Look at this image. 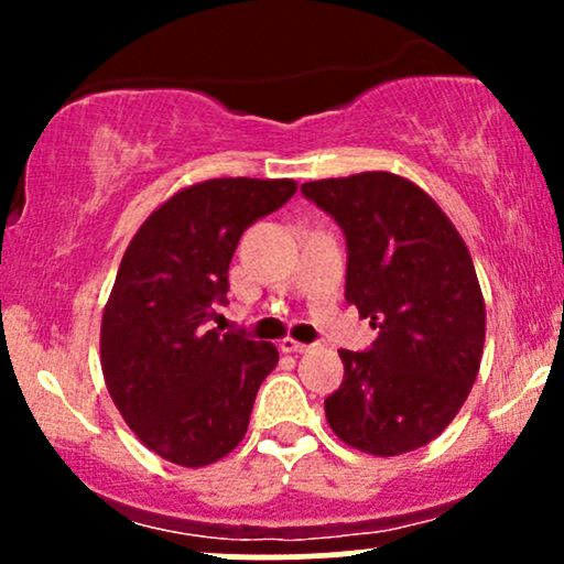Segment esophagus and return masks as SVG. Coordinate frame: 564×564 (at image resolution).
I'll use <instances>...</instances> for the list:
<instances>
[{
	"label": "esophagus",
	"mask_w": 564,
	"mask_h": 564,
	"mask_svg": "<svg viewBox=\"0 0 564 564\" xmlns=\"http://www.w3.org/2000/svg\"><path fill=\"white\" fill-rule=\"evenodd\" d=\"M281 349H283V352L302 355V352H310V349H313V345H304V341H296V339H283L281 341Z\"/></svg>",
	"instance_id": "34e87169"
}]
</instances>
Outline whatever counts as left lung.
<instances>
[{
    "label": "left lung",
    "mask_w": 564,
    "mask_h": 564,
    "mask_svg": "<svg viewBox=\"0 0 564 564\" xmlns=\"http://www.w3.org/2000/svg\"><path fill=\"white\" fill-rule=\"evenodd\" d=\"M347 238L345 300L379 328L368 352L341 349L326 398L334 435L371 456L432 443L469 398L485 345L471 254L430 193L392 172L304 183Z\"/></svg>",
    "instance_id": "1"
}]
</instances>
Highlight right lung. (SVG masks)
Wrapping results in <instances>:
<instances>
[{"label":"right lung","mask_w":564,"mask_h":564,"mask_svg":"<svg viewBox=\"0 0 564 564\" xmlns=\"http://www.w3.org/2000/svg\"><path fill=\"white\" fill-rule=\"evenodd\" d=\"M294 180L187 185L140 225L100 323L106 387L129 430L177 467H206L241 443L257 390L278 364L270 341L206 332L251 223L281 209Z\"/></svg>","instance_id":"obj_1"}]
</instances>
